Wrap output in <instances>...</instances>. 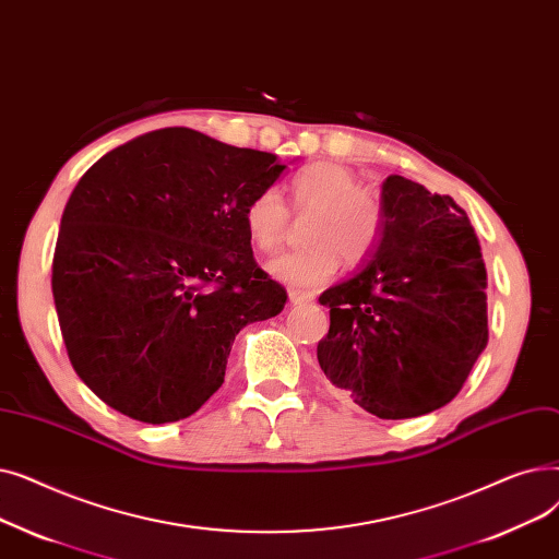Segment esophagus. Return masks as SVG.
<instances>
[{
  "mask_svg": "<svg viewBox=\"0 0 559 559\" xmlns=\"http://www.w3.org/2000/svg\"><path fill=\"white\" fill-rule=\"evenodd\" d=\"M288 300H290V305H309V302H313V296L302 294V290H288Z\"/></svg>",
  "mask_w": 559,
  "mask_h": 559,
  "instance_id": "34e87169",
  "label": "esophagus"
}]
</instances>
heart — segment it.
<instances>
[{"mask_svg": "<svg viewBox=\"0 0 559 559\" xmlns=\"http://www.w3.org/2000/svg\"><path fill=\"white\" fill-rule=\"evenodd\" d=\"M290 209L311 214L302 250L280 252L265 263L277 282L313 290L328 284L338 271V257L348 263L366 259L380 241L384 209L380 198L361 189L359 177L338 164H316L288 183ZM243 229L257 250L277 248L288 229V206L275 186L250 195L243 206Z\"/></svg>", "mask_w": 559, "mask_h": 559, "instance_id": "heart-1", "label": "heart"}]
</instances>
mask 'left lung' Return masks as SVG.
Returning <instances> with one entry per match:
<instances>
[{"instance_id": "obj_1", "label": "left lung", "mask_w": 559, "mask_h": 559, "mask_svg": "<svg viewBox=\"0 0 559 559\" xmlns=\"http://www.w3.org/2000/svg\"><path fill=\"white\" fill-rule=\"evenodd\" d=\"M384 225L364 269L318 298L325 378L378 418L448 405L487 348V271L466 211L401 175L382 186Z\"/></svg>"}]
</instances>
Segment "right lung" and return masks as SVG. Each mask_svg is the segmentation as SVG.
Here are the masks:
<instances>
[{
  "instance_id": "obj_1",
  "label": "right lung",
  "mask_w": 559,
  "mask_h": 559,
  "mask_svg": "<svg viewBox=\"0 0 559 559\" xmlns=\"http://www.w3.org/2000/svg\"><path fill=\"white\" fill-rule=\"evenodd\" d=\"M277 156L200 131H150L79 179L51 261V294L76 376L143 423L195 414L225 382L236 334L288 296L243 229Z\"/></svg>"
}]
</instances>
